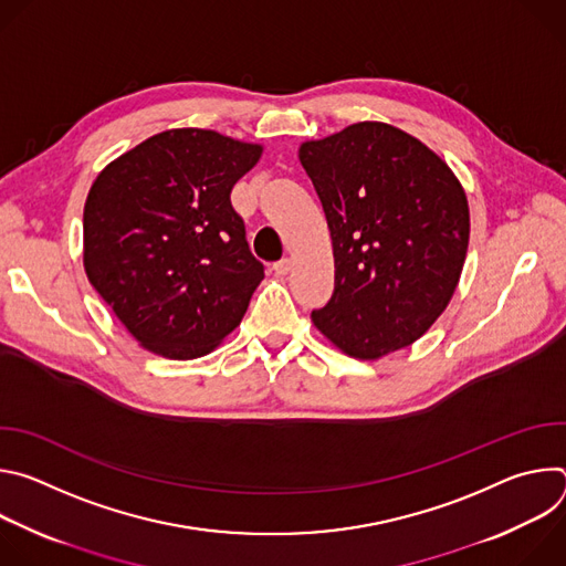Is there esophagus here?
<instances>
[{
	"mask_svg": "<svg viewBox=\"0 0 566 566\" xmlns=\"http://www.w3.org/2000/svg\"><path fill=\"white\" fill-rule=\"evenodd\" d=\"M291 260L289 258H284V260H280V262H275L273 264V271H275V275H280V277H284L289 271H291Z\"/></svg>",
	"mask_w": 566,
	"mask_h": 566,
	"instance_id": "1",
	"label": "esophagus"
}]
</instances>
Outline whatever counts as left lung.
I'll return each mask as SVG.
<instances>
[{"label": "left lung", "instance_id": "left-lung-1", "mask_svg": "<svg viewBox=\"0 0 566 566\" xmlns=\"http://www.w3.org/2000/svg\"><path fill=\"white\" fill-rule=\"evenodd\" d=\"M334 244V293L313 325L374 360L421 338L448 306L468 251L461 184L415 136L356 123L300 147Z\"/></svg>", "mask_w": 566, "mask_h": 566}]
</instances>
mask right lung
Returning a JSON list of instances; mask_svg holds the SVG:
<instances>
[{
    "label": "right lung",
    "mask_w": 566,
    "mask_h": 566,
    "mask_svg": "<svg viewBox=\"0 0 566 566\" xmlns=\"http://www.w3.org/2000/svg\"><path fill=\"white\" fill-rule=\"evenodd\" d=\"M260 145L210 129L156 134L109 164L85 203V271L149 352L208 354L264 277L230 203Z\"/></svg>",
    "instance_id": "obj_1"
}]
</instances>
